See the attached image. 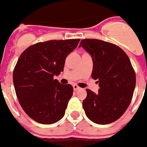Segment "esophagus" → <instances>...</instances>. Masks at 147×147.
Returning a JSON list of instances; mask_svg holds the SVG:
<instances>
[{
    "instance_id": "esophagus-1",
    "label": "esophagus",
    "mask_w": 147,
    "mask_h": 147,
    "mask_svg": "<svg viewBox=\"0 0 147 147\" xmlns=\"http://www.w3.org/2000/svg\"><path fill=\"white\" fill-rule=\"evenodd\" d=\"M73 88H74V90L75 91H76V90H79L81 89V88L78 86L77 85H73Z\"/></svg>"
}]
</instances>
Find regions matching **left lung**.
Listing matches in <instances>:
<instances>
[{"label": "left lung", "mask_w": 147, "mask_h": 147, "mask_svg": "<svg viewBox=\"0 0 147 147\" xmlns=\"http://www.w3.org/2000/svg\"><path fill=\"white\" fill-rule=\"evenodd\" d=\"M82 46L93 58L92 78L98 80L97 93L87 89L82 106L87 117L98 124L115 121L132 101L136 77L129 58L123 49L111 42L83 39Z\"/></svg>", "instance_id": "1"}]
</instances>
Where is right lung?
<instances>
[{
  "mask_svg": "<svg viewBox=\"0 0 147 147\" xmlns=\"http://www.w3.org/2000/svg\"><path fill=\"white\" fill-rule=\"evenodd\" d=\"M80 39L49 40L30 45L18 59L13 83L18 102L35 121L51 124L65 115L74 88L62 85L55 75L64 70L65 61Z\"/></svg>",
  "mask_w": 147,
  "mask_h": 147,
  "instance_id": "add662e5",
  "label": "right lung"
}]
</instances>
